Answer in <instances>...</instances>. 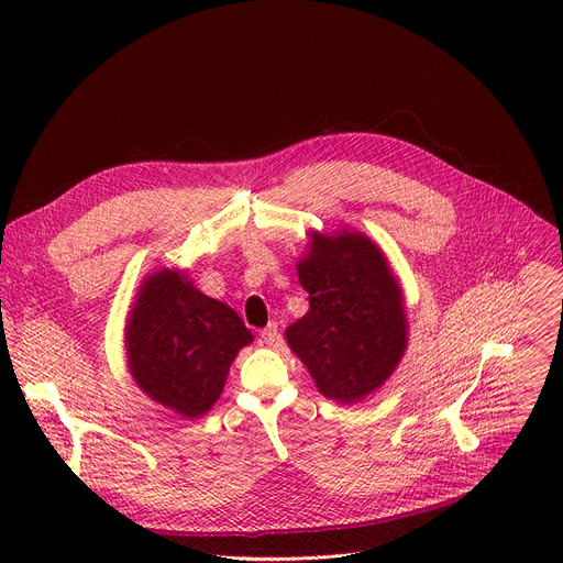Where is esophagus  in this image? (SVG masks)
I'll return each mask as SVG.
<instances>
[{
  "instance_id": "34e87169",
  "label": "esophagus",
  "mask_w": 563,
  "mask_h": 563,
  "mask_svg": "<svg viewBox=\"0 0 563 563\" xmlns=\"http://www.w3.org/2000/svg\"><path fill=\"white\" fill-rule=\"evenodd\" d=\"M261 341H263L267 347H276L278 341H280L278 325H276V323H269L265 330H261Z\"/></svg>"
}]
</instances>
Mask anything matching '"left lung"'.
<instances>
[{
  "instance_id": "8db88e82",
  "label": "left lung",
  "mask_w": 563,
  "mask_h": 563,
  "mask_svg": "<svg viewBox=\"0 0 563 563\" xmlns=\"http://www.w3.org/2000/svg\"><path fill=\"white\" fill-rule=\"evenodd\" d=\"M296 272L309 309L285 330V341L320 394L358 404L408 350L404 287L374 240L350 229L311 231Z\"/></svg>"
}]
</instances>
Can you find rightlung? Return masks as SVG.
<instances>
[{
    "label": "right lung",
    "mask_w": 563,
    "mask_h": 563,
    "mask_svg": "<svg viewBox=\"0 0 563 563\" xmlns=\"http://www.w3.org/2000/svg\"><path fill=\"white\" fill-rule=\"evenodd\" d=\"M252 341L229 305L202 294L187 272L169 267L140 283L124 325L135 385L185 419L213 408L233 358Z\"/></svg>",
    "instance_id": "obj_1"
}]
</instances>
